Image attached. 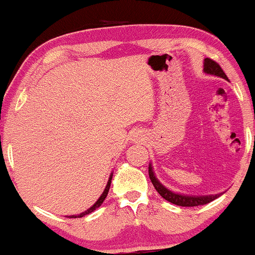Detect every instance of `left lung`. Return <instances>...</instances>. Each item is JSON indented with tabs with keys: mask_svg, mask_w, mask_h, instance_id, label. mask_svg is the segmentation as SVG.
I'll return each instance as SVG.
<instances>
[{
	"mask_svg": "<svg viewBox=\"0 0 255 255\" xmlns=\"http://www.w3.org/2000/svg\"><path fill=\"white\" fill-rule=\"evenodd\" d=\"M204 72L206 74L210 75H216V77L223 78L225 80H228L227 75L223 72V69L221 68V66L217 62L211 60V58H205L204 60ZM148 176L152 184L154 186L156 191L159 193L160 197H163L165 200H168L169 203L178 205V206H186V207H193V206H199V205H205L209 204L211 201L221 197L223 193H218V194H211V195H186V194H180V193H175L170 191V189L166 188L165 186H163L162 183L158 181V178L154 175L153 169H152V164L150 163L148 165Z\"/></svg>",
	"mask_w": 255,
	"mask_h": 255,
	"instance_id": "left-lung-1",
	"label": "left lung"
}]
</instances>
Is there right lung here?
I'll list each match as a JSON object with an SVG mask.
<instances>
[{
    "instance_id": "add662e5",
    "label": "right lung",
    "mask_w": 255,
    "mask_h": 255,
    "mask_svg": "<svg viewBox=\"0 0 255 255\" xmlns=\"http://www.w3.org/2000/svg\"><path fill=\"white\" fill-rule=\"evenodd\" d=\"M111 178H113V172H111V175H110L109 180H108V183H107V186H105V189H104V192L102 193V195H101V197H99L98 200L96 201V203L93 204L92 206L90 207V209H87L86 211L81 212L80 215H72V216H66V217H68V218H81V217H84V216H86V215H89V213L93 212V211H95L96 209H98V207L101 206L102 204H103V201L105 200V198H107V195H108V192H109V189H110Z\"/></svg>"
}]
</instances>
